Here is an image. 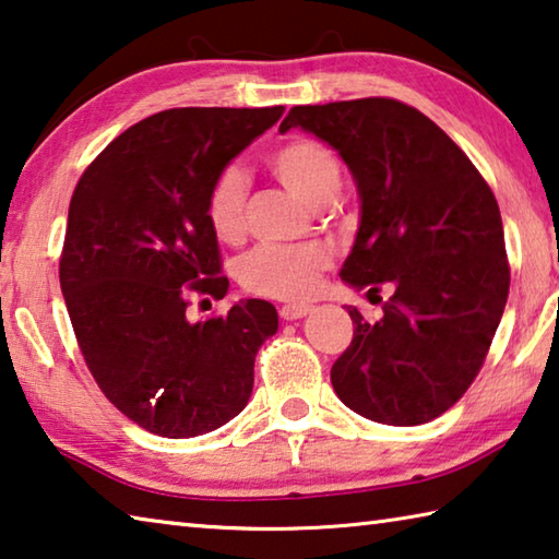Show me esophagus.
<instances>
[{
  "instance_id": "34e87169",
  "label": "esophagus",
  "mask_w": 559,
  "mask_h": 559,
  "mask_svg": "<svg viewBox=\"0 0 559 559\" xmlns=\"http://www.w3.org/2000/svg\"><path fill=\"white\" fill-rule=\"evenodd\" d=\"M311 311L309 305H282L280 307V317L285 321H297L301 317H307Z\"/></svg>"
}]
</instances>
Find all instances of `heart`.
Segmentation results:
<instances>
[{
    "label": "heart",
    "instance_id": "1",
    "mask_svg": "<svg viewBox=\"0 0 559 559\" xmlns=\"http://www.w3.org/2000/svg\"><path fill=\"white\" fill-rule=\"evenodd\" d=\"M267 169L287 191L311 209L336 199L344 171L336 154L311 136H292L274 146ZM203 213L211 233L225 245H238L248 230V181L240 169L225 166L205 191ZM331 267V254L321 245H258L238 262V282L245 292L267 299H307L317 292L321 274Z\"/></svg>",
    "mask_w": 559,
    "mask_h": 559
}]
</instances>
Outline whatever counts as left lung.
Here are the masks:
<instances>
[{"mask_svg":"<svg viewBox=\"0 0 559 559\" xmlns=\"http://www.w3.org/2000/svg\"><path fill=\"white\" fill-rule=\"evenodd\" d=\"M344 156L360 193V228L341 270L348 285L393 295L383 319L348 307L354 341L331 368L341 403L380 425L447 413L491 348L508 264L491 186L452 136L413 105L360 97L297 105L282 120Z\"/></svg>","mask_w":559,"mask_h":559,"instance_id":"obj_1","label":"left lung"}]
</instances>
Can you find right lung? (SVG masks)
Returning a JSON list of instances; mask_svg holds the SVG:
<instances>
[{"label": "right lung", "mask_w": 559, "mask_h": 559, "mask_svg": "<svg viewBox=\"0 0 559 559\" xmlns=\"http://www.w3.org/2000/svg\"><path fill=\"white\" fill-rule=\"evenodd\" d=\"M282 112H156L115 136L75 183L58 262L68 317L97 388L146 432L205 435L248 405L277 309L248 299L195 324L186 309L191 292H228L205 191Z\"/></svg>", "instance_id": "obj_1"}]
</instances>
